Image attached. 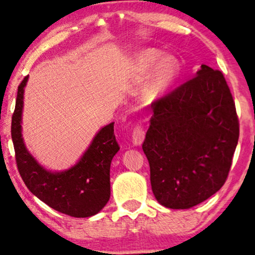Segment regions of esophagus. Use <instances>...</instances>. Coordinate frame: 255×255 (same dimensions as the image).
I'll return each instance as SVG.
<instances>
[{"mask_svg": "<svg viewBox=\"0 0 255 255\" xmlns=\"http://www.w3.org/2000/svg\"><path fill=\"white\" fill-rule=\"evenodd\" d=\"M145 137V130L141 124H135L132 128V141L134 145H140L143 143Z\"/></svg>", "mask_w": 255, "mask_h": 255, "instance_id": "1", "label": "esophagus"}]
</instances>
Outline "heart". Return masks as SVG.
<instances>
[{"label": "heart", "mask_w": 255, "mask_h": 255, "mask_svg": "<svg viewBox=\"0 0 255 255\" xmlns=\"http://www.w3.org/2000/svg\"><path fill=\"white\" fill-rule=\"evenodd\" d=\"M160 57V52L154 49H147L141 51L135 57V68L140 74H146L152 69L150 79L146 87V92L151 97H157L170 87L177 76V63L171 57Z\"/></svg>", "instance_id": "heart-1"}]
</instances>
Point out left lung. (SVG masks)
Masks as SVG:
<instances>
[{"instance_id":"8db88e82","label":"left lung","mask_w":255,"mask_h":255,"mask_svg":"<svg viewBox=\"0 0 255 255\" xmlns=\"http://www.w3.org/2000/svg\"><path fill=\"white\" fill-rule=\"evenodd\" d=\"M144 153L154 197L184 210L220 190L239 139L236 103L223 72L207 65L152 102Z\"/></svg>"}]
</instances>
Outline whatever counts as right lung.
<instances>
[{"mask_svg":"<svg viewBox=\"0 0 255 255\" xmlns=\"http://www.w3.org/2000/svg\"><path fill=\"white\" fill-rule=\"evenodd\" d=\"M26 81L28 76L18 85L11 117V138L21 178L32 194L58 212L75 218L95 216L110 199V165L120 150L115 123L96 134L83 157L70 170L61 173L44 170L26 151L21 135L23 88Z\"/></svg>","mask_w":255,"mask_h":255,"instance_id":"obj_1","label":"right lung"}]
</instances>
